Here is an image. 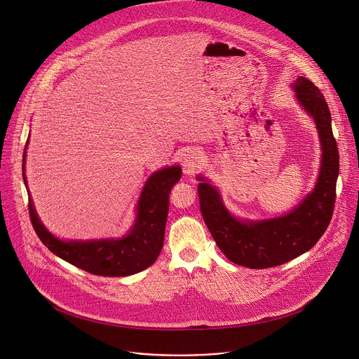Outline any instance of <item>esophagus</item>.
<instances>
[{
  "label": "esophagus",
  "instance_id": "34e87169",
  "mask_svg": "<svg viewBox=\"0 0 359 359\" xmlns=\"http://www.w3.org/2000/svg\"><path fill=\"white\" fill-rule=\"evenodd\" d=\"M201 161L203 159H201V155L198 151H194V150L186 151L180 159L184 175H189V176L196 175L201 168Z\"/></svg>",
  "mask_w": 359,
  "mask_h": 359
}]
</instances>
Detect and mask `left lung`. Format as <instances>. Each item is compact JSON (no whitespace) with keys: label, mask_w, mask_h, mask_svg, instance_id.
<instances>
[{"label":"left lung","mask_w":359,"mask_h":359,"mask_svg":"<svg viewBox=\"0 0 359 359\" xmlns=\"http://www.w3.org/2000/svg\"><path fill=\"white\" fill-rule=\"evenodd\" d=\"M291 86L301 108L314 119L321 143V168L313 191L283 216L238 219L227 210L220 191L206 177L197 176L204 223L226 257L248 269L276 267L306 252L321 238L334 212L339 156L330 108L320 89L306 78L298 76Z\"/></svg>","instance_id":"left-lung-1"}]
</instances>
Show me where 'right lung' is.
<instances>
[{
    "label": "right lung",
    "mask_w": 359,
    "mask_h": 359,
    "mask_svg": "<svg viewBox=\"0 0 359 359\" xmlns=\"http://www.w3.org/2000/svg\"><path fill=\"white\" fill-rule=\"evenodd\" d=\"M25 155L27 144L22 159V177L27 187ZM180 177L182 168L179 165L151 173L137 200L135 223L128 234L119 238L61 240L55 237L39 220L28 191L31 223L48 250L67 263L95 276H132L150 267L159 257L165 240L170 190Z\"/></svg>",
    "instance_id": "obj_1"
}]
</instances>
